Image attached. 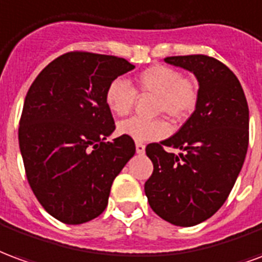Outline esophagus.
Returning <instances> with one entry per match:
<instances>
[{"instance_id":"1","label":"esophagus","mask_w":262,"mask_h":262,"mask_svg":"<svg viewBox=\"0 0 262 262\" xmlns=\"http://www.w3.org/2000/svg\"><path fill=\"white\" fill-rule=\"evenodd\" d=\"M135 149H137V154L144 155L145 154V145L144 144H135Z\"/></svg>"}]
</instances>
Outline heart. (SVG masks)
<instances>
[{
  "label": "heart",
  "mask_w": 262,
  "mask_h": 262,
  "mask_svg": "<svg viewBox=\"0 0 262 262\" xmlns=\"http://www.w3.org/2000/svg\"><path fill=\"white\" fill-rule=\"evenodd\" d=\"M137 95L155 96L154 113L166 114L173 121H181L191 116L198 102V85L191 78L183 76L180 71L166 66H154L135 76L131 88L124 79L108 83L104 99L107 107L118 117L127 116L133 110ZM118 134L135 142H152L165 138L170 133L169 124L158 118L152 121L133 117L118 124Z\"/></svg>",
  "instance_id": "obj_1"
}]
</instances>
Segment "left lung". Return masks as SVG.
I'll use <instances>...</instances> for the list:
<instances>
[{
    "label": "left lung",
    "instance_id": "8db88e82",
    "mask_svg": "<svg viewBox=\"0 0 262 262\" xmlns=\"http://www.w3.org/2000/svg\"><path fill=\"white\" fill-rule=\"evenodd\" d=\"M165 62L195 75L198 102L173 137L146 146L154 173L145 194L156 215L188 228L222 207L237 180L249 148V106L236 75L216 58L176 55Z\"/></svg>",
    "mask_w": 262,
    "mask_h": 262
}]
</instances>
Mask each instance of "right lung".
<instances>
[{
  "label": "right lung",
  "mask_w": 262,
  "mask_h": 262,
  "mask_svg": "<svg viewBox=\"0 0 262 262\" xmlns=\"http://www.w3.org/2000/svg\"><path fill=\"white\" fill-rule=\"evenodd\" d=\"M135 67L114 55L71 51L51 61L25 97L19 148L32 191L67 225L97 217L114 179L135 154L134 139L106 138L116 129L104 93Z\"/></svg>",
  "instance_id": "obj_1"
}]
</instances>
